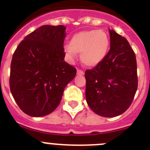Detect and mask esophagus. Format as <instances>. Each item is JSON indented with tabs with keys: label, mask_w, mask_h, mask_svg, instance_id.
Listing matches in <instances>:
<instances>
[{
	"label": "esophagus",
	"mask_w": 150,
	"mask_h": 150,
	"mask_svg": "<svg viewBox=\"0 0 150 150\" xmlns=\"http://www.w3.org/2000/svg\"><path fill=\"white\" fill-rule=\"evenodd\" d=\"M84 74V72L82 71V70H77V75L78 76H81V75H83Z\"/></svg>",
	"instance_id": "1"
}]
</instances>
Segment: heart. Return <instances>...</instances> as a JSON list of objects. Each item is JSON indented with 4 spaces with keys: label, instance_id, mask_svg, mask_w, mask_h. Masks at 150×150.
I'll return each mask as SVG.
<instances>
[{
    "label": "heart",
    "instance_id": "b5f03b06",
    "mask_svg": "<svg viewBox=\"0 0 150 150\" xmlns=\"http://www.w3.org/2000/svg\"><path fill=\"white\" fill-rule=\"evenodd\" d=\"M110 47L108 35L103 30L81 31L71 36L69 45H64L63 50L71 61L76 53H80L81 60L88 66H96L105 58Z\"/></svg>",
    "mask_w": 150,
    "mask_h": 150
}]
</instances>
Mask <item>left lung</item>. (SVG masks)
<instances>
[{
  "label": "left lung",
  "instance_id": "1",
  "mask_svg": "<svg viewBox=\"0 0 150 150\" xmlns=\"http://www.w3.org/2000/svg\"><path fill=\"white\" fill-rule=\"evenodd\" d=\"M110 50L105 58L85 73L88 105L97 115L113 117L125 112L138 88L137 62L126 38L109 30Z\"/></svg>",
  "mask_w": 150,
  "mask_h": 150
}]
</instances>
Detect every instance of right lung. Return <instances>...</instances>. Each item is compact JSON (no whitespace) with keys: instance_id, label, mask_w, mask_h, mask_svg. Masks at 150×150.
I'll use <instances>...</instances> for the list:
<instances>
[{"instance_id":"right-lung-1","label":"right lung","mask_w":150,"mask_h":150,"mask_svg":"<svg viewBox=\"0 0 150 150\" xmlns=\"http://www.w3.org/2000/svg\"><path fill=\"white\" fill-rule=\"evenodd\" d=\"M66 27L43 25L27 35L15 50L9 88L19 108L32 117L53 112L76 68L64 61Z\"/></svg>"}]
</instances>
